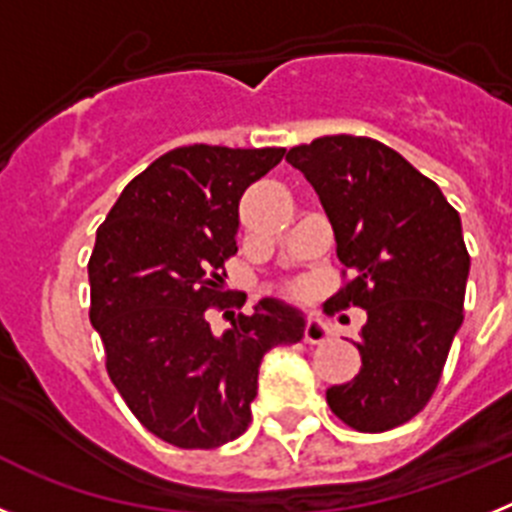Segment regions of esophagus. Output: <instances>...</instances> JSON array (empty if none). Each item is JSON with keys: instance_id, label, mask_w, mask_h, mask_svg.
Listing matches in <instances>:
<instances>
[{"instance_id": "obj_1", "label": "esophagus", "mask_w": 512, "mask_h": 512, "mask_svg": "<svg viewBox=\"0 0 512 512\" xmlns=\"http://www.w3.org/2000/svg\"><path fill=\"white\" fill-rule=\"evenodd\" d=\"M330 338V325L320 315H310L305 325V341L307 343H323Z\"/></svg>"}]
</instances>
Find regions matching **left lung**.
I'll return each mask as SVG.
<instances>
[{
    "label": "left lung",
    "instance_id": "8db88e82",
    "mask_svg": "<svg viewBox=\"0 0 512 512\" xmlns=\"http://www.w3.org/2000/svg\"><path fill=\"white\" fill-rule=\"evenodd\" d=\"M287 161L318 194L338 261L351 271L325 307L366 310L359 374L325 400L356 431H390L431 400L464 320L461 217L436 182L374 138L325 135Z\"/></svg>",
    "mask_w": 512,
    "mask_h": 512
}]
</instances>
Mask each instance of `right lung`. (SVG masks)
Returning <instances> with one entry per match:
<instances>
[{
  "label": "right lung",
  "instance_id": "add662e5",
  "mask_svg": "<svg viewBox=\"0 0 512 512\" xmlns=\"http://www.w3.org/2000/svg\"><path fill=\"white\" fill-rule=\"evenodd\" d=\"M282 156L284 148H174L122 189L97 230L89 320L107 374L135 418L179 449L243 436L264 354L305 336V315L274 297L220 336L205 315L223 300L220 271L238 251V202Z\"/></svg>",
  "mask_w": 512,
  "mask_h": 512
}]
</instances>
